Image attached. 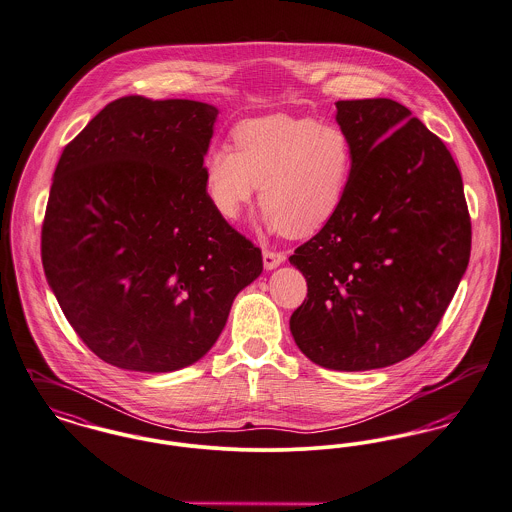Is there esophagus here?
I'll list each match as a JSON object with an SVG mask.
<instances>
[{
	"instance_id": "34e87169",
	"label": "esophagus",
	"mask_w": 512,
	"mask_h": 512,
	"mask_svg": "<svg viewBox=\"0 0 512 512\" xmlns=\"http://www.w3.org/2000/svg\"><path fill=\"white\" fill-rule=\"evenodd\" d=\"M286 261V255L282 251H272V249H265L263 251V263H265V269H276L280 263Z\"/></svg>"
}]
</instances>
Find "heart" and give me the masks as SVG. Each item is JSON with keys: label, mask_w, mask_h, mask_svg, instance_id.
I'll return each mask as SVG.
<instances>
[{"label": "heart", "mask_w": 512, "mask_h": 512, "mask_svg": "<svg viewBox=\"0 0 512 512\" xmlns=\"http://www.w3.org/2000/svg\"><path fill=\"white\" fill-rule=\"evenodd\" d=\"M230 147H214L205 183L214 209L236 220L259 187V207L274 232L307 238L342 209L354 174V143L336 123L288 114L243 120Z\"/></svg>", "instance_id": "b5f03b06"}]
</instances>
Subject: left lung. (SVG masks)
Listing matches in <instances>:
<instances>
[{
  "instance_id": "1",
  "label": "left lung",
  "mask_w": 512,
  "mask_h": 512,
  "mask_svg": "<svg viewBox=\"0 0 512 512\" xmlns=\"http://www.w3.org/2000/svg\"><path fill=\"white\" fill-rule=\"evenodd\" d=\"M336 110L354 174L342 209L290 257L307 280L290 331L317 365L365 371L431 338L468 267L472 224L451 152L406 106L365 98Z\"/></svg>"
}]
</instances>
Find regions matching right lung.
Instances as JSON below:
<instances>
[{
	"mask_svg": "<svg viewBox=\"0 0 512 512\" xmlns=\"http://www.w3.org/2000/svg\"><path fill=\"white\" fill-rule=\"evenodd\" d=\"M218 110L121 96L65 145L42 222V265L100 360L162 373L203 358L261 249L214 209L205 154Z\"/></svg>",
	"mask_w": 512,
	"mask_h": 512,
	"instance_id": "right-lung-1",
	"label": "right lung"
}]
</instances>
